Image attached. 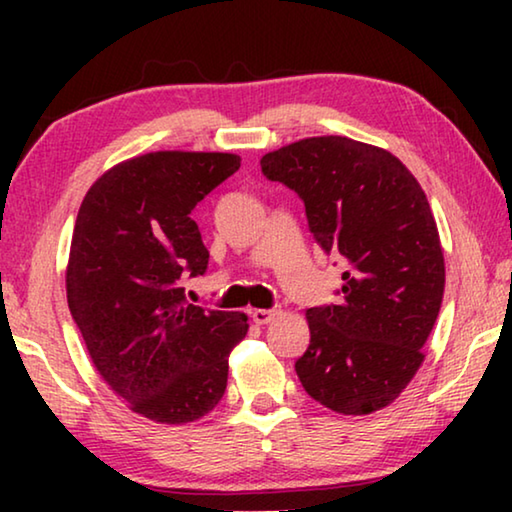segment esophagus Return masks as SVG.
Listing matches in <instances>:
<instances>
[{
  "instance_id": "esophagus-1",
  "label": "esophagus",
  "mask_w": 512,
  "mask_h": 512,
  "mask_svg": "<svg viewBox=\"0 0 512 512\" xmlns=\"http://www.w3.org/2000/svg\"><path fill=\"white\" fill-rule=\"evenodd\" d=\"M277 316V309H253L250 311V318L255 320L257 325H266Z\"/></svg>"
}]
</instances>
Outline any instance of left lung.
<instances>
[{
  "mask_svg": "<svg viewBox=\"0 0 512 512\" xmlns=\"http://www.w3.org/2000/svg\"><path fill=\"white\" fill-rule=\"evenodd\" d=\"M259 164L300 196L316 244L345 266L336 305L307 309L302 386L343 415L384 409L420 368L443 302L445 259L427 196L395 155L339 135L282 146Z\"/></svg>",
  "mask_w": 512,
  "mask_h": 512,
  "instance_id": "8db88e82",
  "label": "left lung"
}]
</instances>
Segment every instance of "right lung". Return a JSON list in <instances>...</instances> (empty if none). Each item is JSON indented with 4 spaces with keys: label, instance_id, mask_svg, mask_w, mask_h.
Wrapping results in <instances>:
<instances>
[{
    "label": "right lung",
    "instance_id": "right-lung-1",
    "mask_svg": "<svg viewBox=\"0 0 512 512\" xmlns=\"http://www.w3.org/2000/svg\"><path fill=\"white\" fill-rule=\"evenodd\" d=\"M239 167L232 153H146L103 173L76 216L69 311L101 377L149 420L210 413L248 332L244 314L189 305L180 287L210 259L192 212Z\"/></svg>",
    "mask_w": 512,
    "mask_h": 512
}]
</instances>
